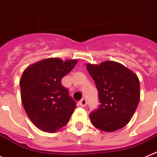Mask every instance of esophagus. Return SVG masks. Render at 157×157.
<instances>
[{
  "label": "esophagus",
  "mask_w": 157,
  "mask_h": 157,
  "mask_svg": "<svg viewBox=\"0 0 157 157\" xmlns=\"http://www.w3.org/2000/svg\"><path fill=\"white\" fill-rule=\"evenodd\" d=\"M78 104L81 106V107H86V99H81V100L78 102Z\"/></svg>",
  "instance_id": "obj_1"
}]
</instances>
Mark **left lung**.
I'll return each mask as SVG.
<instances>
[{
  "label": "left lung",
  "instance_id": "obj_1",
  "mask_svg": "<svg viewBox=\"0 0 157 157\" xmlns=\"http://www.w3.org/2000/svg\"><path fill=\"white\" fill-rule=\"evenodd\" d=\"M98 90L100 105L90 114L99 130L111 132L129 123L140 102V81L134 72L113 61L86 65Z\"/></svg>",
  "mask_w": 157,
  "mask_h": 157
}]
</instances>
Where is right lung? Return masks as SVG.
<instances>
[{"label": "right lung", "mask_w": 157, "mask_h": 157, "mask_svg": "<svg viewBox=\"0 0 157 157\" xmlns=\"http://www.w3.org/2000/svg\"><path fill=\"white\" fill-rule=\"evenodd\" d=\"M77 62L46 58L23 72L20 80L21 102L29 120L40 130L55 132L69 122L76 103L61 80Z\"/></svg>", "instance_id": "add662e5"}]
</instances>
